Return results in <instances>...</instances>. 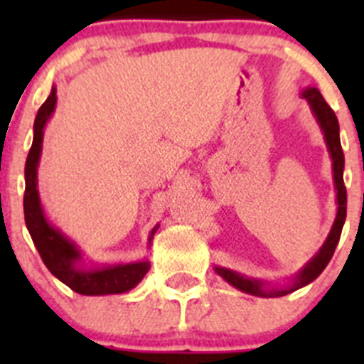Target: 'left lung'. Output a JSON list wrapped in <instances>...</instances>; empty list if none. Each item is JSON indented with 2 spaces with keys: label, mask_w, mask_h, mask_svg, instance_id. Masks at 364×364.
<instances>
[{
  "label": "left lung",
  "mask_w": 364,
  "mask_h": 364,
  "mask_svg": "<svg viewBox=\"0 0 364 364\" xmlns=\"http://www.w3.org/2000/svg\"><path fill=\"white\" fill-rule=\"evenodd\" d=\"M302 96L306 98V102L310 104L311 112H314L315 120L319 122L321 131L324 133V142H326L328 153L332 156L333 164V182H336V191H337V217L333 222L330 235L324 240L323 247H321L317 255L308 262L301 272L294 277V284L290 288H266V284L259 279H250L244 277L240 273L233 272V269L220 268V266H215V272L220 275L224 281L230 282L231 286H235L237 290L246 291V294L257 295V297H282V295H288L291 291L299 290L302 286L310 284L311 281L319 277L323 269L326 268L330 259H332L333 252H336L337 242H339L341 231L345 226L346 218V188L345 180H343V169H345V154L341 149V138H339V122H337L336 112L332 111V107L326 104V100L323 98V95L319 92V89L315 87H308L302 91Z\"/></svg>",
  "instance_id": "obj_1"
}]
</instances>
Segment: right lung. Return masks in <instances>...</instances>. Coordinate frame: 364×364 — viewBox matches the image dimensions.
<instances>
[{
	"mask_svg": "<svg viewBox=\"0 0 364 364\" xmlns=\"http://www.w3.org/2000/svg\"><path fill=\"white\" fill-rule=\"evenodd\" d=\"M54 107H56V87H53L49 98L45 100V104L38 111L36 120H34V140H32L27 162H25L23 211L27 230L43 264L49 268L54 277L69 286L70 290L80 295L125 294L142 281L144 275L149 272V262L140 260V262H129V264L98 266L91 269L83 268L80 266L82 253L78 247L74 246L62 231L50 226L41 210L40 193H38V162H40L41 142H43V129L54 112ZM156 228L151 231L149 244Z\"/></svg>",
	"mask_w": 364,
	"mask_h": 364,
	"instance_id": "obj_1",
	"label": "right lung"
}]
</instances>
